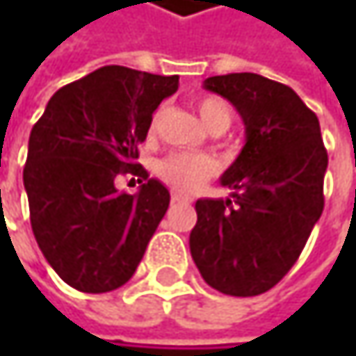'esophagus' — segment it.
<instances>
[{
    "mask_svg": "<svg viewBox=\"0 0 356 356\" xmlns=\"http://www.w3.org/2000/svg\"><path fill=\"white\" fill-rule=\"evenodd\" d=\"M171 200H173V204H175V202H185V197H183L181 193H173V195H171Z\"/></svg>",
    "mask_w": 356,
    "mask_h": 356,
    "instance_id": "esophagus-1",
    "label": "esophagus"
}]
</instances>
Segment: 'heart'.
<instances>
[{"label":"heart","mask_w":356,"mask_h":356,"mask_svg":"<svg viewBox=\"0 0 356 356\" xmlns=\"http://www.w3.org/2000/svg\"><path fill=\"white\" fill-rule=\"evenodd\" d=\"M197 113L202 123L212 131V134H222L231 125V113L229 107L214 99L206 97L197 103ZM159 125V113L150 119L148 131L152 134ZM216 165L208 156L202 154H187V152H173L165 156L156 165V173L167 185H171L177 191H193L202 187L208 179L214 175Z\"/></svg>","instance_id":"heart-1"}]
</instances>
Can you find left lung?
<instances>
[{
	"label": "left lung",
	"instance_id": "8db88e82",
	"mask_svg": "<svg viewBox=\"0 0 356 356\" xmlns=\"http://www.w3.org/2000/svg\"><path fill=\"white\" fill-rule=\"evenodd\" d=\"M204 88L235 105L248 140L220 179L231 197L195 202L189 249L212 289L255 297L284 278L320 220L327 169L320 121L293 88L259 74L212 76Z\"/></svg>",
	"mask_w": 356,
	"mask_h": 356
}]
</instances>
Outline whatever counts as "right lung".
Instances as JSON below:
<instances>
[{"label": "right lung", "mask_w": 356, "mask_h": 356, "mask_svg": "<svg viewBox=\"0 0 356 356\" xmlns=\"http://www.w3.org/2000/svg\"><path fill=\"white\" fill-rule=\"evenodd\" d=\"M179 76L105 65L59 88L31 131L24 165L36 243L63 282L82 293L123 286L169 208V189L136 163L152 113ZM117 175L143 183L131 196Z\"/></svg>", "instance_id": "right-lung-1"}]
</instances>
